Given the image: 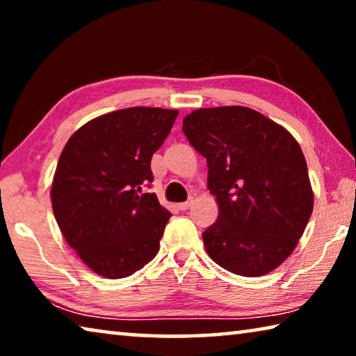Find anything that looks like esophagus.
Wrapping results in <instances>:
<instances>
[{
    "label": "esophagus",
    "instance_id": "1",
    "mask_svg": "<svg viewBox=\"0 0 356 356\" xmlns=\"http://www.w3.org/2000/svg\"><path fill=\"white\" fill-rule=\"evenodd\" d=\"M191 204H193V200H188V201H185V202H180L179 204V209L180 210H188L191 207Z\"/></svg>",
    "mask_w": 356,
    "mask_h": 356
}]
</instances>
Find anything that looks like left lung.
<instances>
[{"mask_svg":"<svg viewBox=\"0 0 356 356\" xmlns=\"http://www.w3.org/2000/svg\"><path fill=\"white\" fill-rule=\"evenodd\" d=\"M182 130L206 156L207 186L218 220L202 232L212 261L257 278L292 254L314 206L308 166L297 140L246 106L201 108Z\"/></svg>","mask_w":356,"mask_h":356,"instance_id":"1","label":"left lung"}]
</instances>
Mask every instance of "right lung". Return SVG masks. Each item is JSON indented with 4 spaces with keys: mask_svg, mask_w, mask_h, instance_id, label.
<instances>
[{
    "mask_svg": "<svg viewBox=\"0 0 356 356\" xmlns=\"http://www.w3.org/2000/svg\"><path fill=\"white\" fill-rule=\"evenodd\" d=\"M177 114L146 106L104 114L78 129L59 156L53 213L70 248L104 278H127L160 250L171 213L143 188Z\"/></svg>",
    "mask_w": 356,
    "mask_h": 356,
    "instance_id": "obj_1",
    "label": "right lung"
}]
</instances>
